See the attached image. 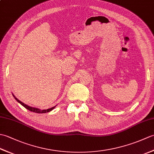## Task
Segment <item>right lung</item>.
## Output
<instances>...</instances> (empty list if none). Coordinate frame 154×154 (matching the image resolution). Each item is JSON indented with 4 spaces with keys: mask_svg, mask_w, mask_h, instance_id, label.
I'll list each match as a JSON object with an SVG mask.
<instances>
[{
    "mask_svg": "<svg viewBox=\"0 0 154 154\" xmlns=\"http://www.w3.org/2000/svg\"><path fill=\"white\" fill-rule=\"evenodd\" d=\"M13 96H14V99L18 101V102L19 103H20L22 105L24 106V107H25L26 109H28V110H30V111H32V112H35V113H46V112H50L51 110H53L54 108L55 107V106H54V107H52V108H50V109H47V110H41V109H37V108H34V107H32V106H28V105H26V104H24V103H23L22 102H21L20 100H19L17 98H16L15 97H14V94H12Z\"/></svg>",
    "mask_w": 154,
    "mask_h": 154,
    "instance_id": "add662e5",
    "label": "right lung"
}]
</instances>
